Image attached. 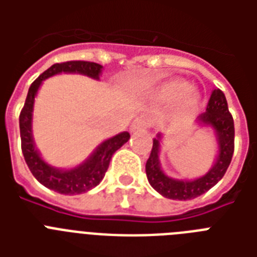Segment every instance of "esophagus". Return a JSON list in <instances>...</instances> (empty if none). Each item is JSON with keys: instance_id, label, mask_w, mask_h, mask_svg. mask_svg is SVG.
I'll return each mask as SVG.
<instances>
[{"instance_id": "obj_1", "label": "esophagus", "mask_w": 257, "mask_h": 257, "mask_svg": "<svg viewBox=\"0 0 257 257\" xmlns=\"http://www.w3.org/2000/svg\"><path fill=\"white\" fill-rule=\"evenodd\" d=\"M147 126H148V121L143 118V117H137L136 120L132 122V125H131V131L132 132H139V131H143Z\"/></svg>"}]
</instances>
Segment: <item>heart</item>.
<instances>
[{
	"label": "heart",
	"mask_w": 257,
	"mask_h": 257,
	"mask_svg": "<svg viewBox=\"0 0 257 257\" xmlns=\"http://www.w3.org/2000/svg\"><path fill=\"white\" fill-rule=\"evenodd\" d=\"M191 86L189 84L180 80H173V81L165 82L159 88V94L165 100H181L187 96V101L189 105H195L199 100V96L195 93H191Z\"/></svg>",
	"instance_id": "heart-1"
}]
</instances>
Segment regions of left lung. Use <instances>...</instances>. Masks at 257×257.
Returning <instances> with one entry per match:
<instances>
[{
    "mask_svg": "<svg viewBox=\"0 0 257 257\" xmlns=\"http://www.w3.org/2000/svg\"><path fill=\"white\" fill-rule=\"evenodd\" d=\"M197 122L204 126H211L215 131L219 145V155L215 164L199 179L176 180L165 175L159 160L161 135L159 133L156 139H153V147L147 160L145 172L149 184L164 197L172 200H191L199 197L223 179L231 164L235 151V125L233 117L228 109L227 98L220 89L212 90L207 110L197 117Z\"/></svg>",
    "mask_w": 257,
    "mask_h": 257,
    "instance_id": "8db88e82",
    "label": "left lung"
}]
</instances>
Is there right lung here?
Listing matches in <instances>:
<instances>
[{
	"mask_svg": "<svg viewBox=\"0 0 257 257\" xmlns=\"http://www.w3.org/2000/svg\"><path fill=\"white\" fill-rule=\"evenodd\" d=\"M102 66L100 64L90 61H66L54 64L46 69L41 76H38L30 85L25 105L20 113V133H21V149L25 157V161L30 172L36 179L49 188L52 191L58 192L61 195H80L90 191L92 188L100 184L104 179L105 172L108 171L109 163L113 153L120 149L129 140L128 132L118 133L112 139L105 140L96 148L88 160L72 169H57L46 164L42 160L40 153L34 147L33 135H32V116H33L34 97L42 81L58 73H80L88 77L98 80Z\"/></svg>",
	"mask_w": 257,
	"mask_h": 257,
	"instance_id": "obj_1",
	"label": "right lung"
}]
</instances>
